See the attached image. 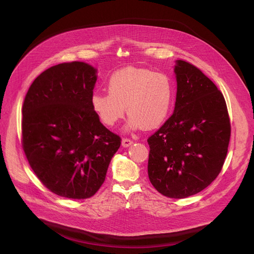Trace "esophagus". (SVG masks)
Returning a JSON list of instances; mask_svg holds the SVG:
<instances>
[{"mask_svg": "<svg viewBox=\"0 0 254 254\" xmlns=\"http://www.w3.org/2000/svg\"><path fill=\"white\" fill-rule=\"evenodd\" d=\"M132 141L131 140H129V139H123L122 140V146L123 147H125V148H127V147H129L130 145H132Z\"/></svg>", "mask_w": 254, "mask_h": 254, "instance_id": "obj_1", "label": "esophagus"}]
</instances>
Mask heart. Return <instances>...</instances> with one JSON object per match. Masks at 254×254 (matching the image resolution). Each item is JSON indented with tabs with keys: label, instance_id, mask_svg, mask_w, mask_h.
I'll return each instance as SVG.
<instances>
[{
	"label": "heart",
	"instance_id": "b5f03b06",
	"mask_svg": "<svg viewBox=\"0 0 254 254\" xmlns=\"http://www.w3.org/2000/svg\"><path fill=\"white\" fill-rule=\"evenodd\" d=\"M107 93H94L91 107L106 127L117 125L129 115L127 129H155L168 119L173 103V86L169 78L147 68L127 66L112 74Z\"/></svg>",
	"mask_w": 254,
	"mask_h": 254
}]
</instances>
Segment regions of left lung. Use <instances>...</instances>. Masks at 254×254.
Here are the masks:
<instances>
[{
    "instance_id": "8db88e82",
    "label": "left lung",
    "mask_w": 254,
    "mask_h": 254,
    "mask_svg": "<svg viewBox=\"0 0 254 254\" xmlns=\"http://www.w3.org/2000/svg\"><path fill=\"white\" fill-rule=\"evenodd\" d=\"M175 63L174 112L148 139V175L161 194L184 198L209 187L219 175L231 127L217 86L190 63Z\"/></svg>"
}]
</instances>
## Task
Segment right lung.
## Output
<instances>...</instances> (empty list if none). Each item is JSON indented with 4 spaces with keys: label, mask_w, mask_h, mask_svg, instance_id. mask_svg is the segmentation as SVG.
<instances>
[{
    "label": "right lung",
    "mask_w": 254,
    "mask_h": 254,
    "mask_svg": "<svg viewBox=\"0 0 254 254\" xmlns=\"http://www.w3.org/2000/svg\"><path fill=\"white\" fill-rule=\"evenodd\" d=\"M96 81L89 64H59L33 81L23 103V150L44 187L63 197L94 195L121 147L91 107Z\"/></svg>",
    "instance_id": "1"
}]
</instances>
